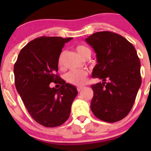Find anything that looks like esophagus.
<instances>
[{
	"instance_id": "1",
	"label": "esophagus",
	"mask_w": 151,
	"mask_h": 151,
	"mask_svg": "<svg viewBox=\"0 0 151 151\" xmlns=\"http://www.w3.org/2000/svg\"><path fill=\"white\" fill-rule=\"evenodd\" d=\"M83 89V87H78V88H77V91H78L79 92H80V91H81Z\"/></svg>"
}]
</instances>
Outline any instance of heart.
<instances>
[{
  "instance_id": "obj_1",
  "label": "heart",
  "mask_w": 151,
  "mask_h": 151,
  "mask_svg": "<svg viewBox=\"0 0 151 151\" xmlns=\"http://www.w3.org/2000/svg\"><path fill=\"white\" fill-rule=\"evenodd\" d=\"M78 54L81 56L83 58L86 59L91 57V52L89 48L83 45H79L76 48ZM64 55V52H62L58 57V64L59 67L63 66V59ZM87 77H88V72L84 70H71L65 74L64 79L68 83L77 86H81L84 85L86 82Z\"/></svg>"
}]
</instances>
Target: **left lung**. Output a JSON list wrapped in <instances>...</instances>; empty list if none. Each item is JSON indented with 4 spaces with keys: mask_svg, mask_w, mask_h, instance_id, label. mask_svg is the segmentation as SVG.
<instances>
[{
    "mask_svg": "<svg viewBox=\"0 0 151 151\" xmlns=\"http://www.w3.org/2000/svg\"><path fill=\"white\" fill-rule=\"evenodd\" d=\"M85 41L96 53L98 63L92 77L103 81L91 85V110L105 122L121 121L132 109L142 83L136 50L127 39L110 31L96 32Z\"/></svg>",
    "mask_w": 151,
    "mask_h": 151,
    "instance_id": "8db88e82",
    "label": "left lung"
}]
</instances>
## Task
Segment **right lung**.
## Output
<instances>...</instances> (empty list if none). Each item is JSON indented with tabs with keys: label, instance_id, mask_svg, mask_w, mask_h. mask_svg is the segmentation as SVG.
Instances as JSON below:
<instances>
[{
	"label": "right lung",
	"instance_id": "obj_1",
	"mask_svg": "<svg viewBox=\"0 0 151 151\" xmlns=\"http://www.w3.org/2000/svg\"><path fill=\"white\" fill-rule=\"evenodd\" d=\"M72 38L41 36L30 41L19 52L14 66V83L28 113L35 121L52 128L69 118L78 92L59 77L58 60L65 43ZM51 82L61 84L56 89Z\"/></svg>",
	"mask_w": 151,
	"mask_h": 151
}]
</instances>
